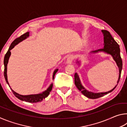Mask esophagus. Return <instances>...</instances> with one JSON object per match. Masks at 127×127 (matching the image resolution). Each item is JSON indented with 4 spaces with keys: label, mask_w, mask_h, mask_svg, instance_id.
<instances>
[{
    "label": "esophagus",
    "mask_w": 127,
    "mask_h": 127,
    "mask_svg": "<svg viewBox=\"0 0 127 127\" xmlns=\"http://www.w3.org/2000/svg\"><path fill=\"white\" fill-rule=\"evenodd\" d=\"M73 60H74L73 56L70 55L69 57H68L66 62V63H67V64H71L72 63V62L73 61Z\"/></svg>",
    "instance_id": "34e87169"
}]
</instances>
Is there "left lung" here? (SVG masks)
Instances as JSON below:
<instances>
[{
  "mask_svg": "<svg viewBox=\"0 0 127 127\" xmlns=\"http://www.w3.org/2000/svg\"><path fill=\"white\" fill-rule=\"evenodd\" d=\"M102 33H104V47L102 49H98L97 50L93 51L92 53H97L98 51H104L109 54H111L113 56L114 59L115 60L116 63L117 64L119 69V79H118L117 82V85L119 83L120 76H121V72L122 69V66H123V63H122V60L120 57V48L119 45L118 43L115 41L114 38L111 35L110 33L108 31L106 30H102ZM74 83L76 85V87H77L79 91H81L82 94L84 95L85 96L89 98H92V99H95L102 97V96L105 95L109 94V92L113 91L115 88L117 87V86L114 88L113 90H110L108 92H101V93H93V92H89L87 90H86L84 87L82 86V85L81 83L80 79L79 78L78 74L77 73L74 74Z\"/></svg>",
  "mask_w": 127,
  "mask_h": 127,
  "instance_id": "8db88e82",
  "label": "left lung"
}]
</instances>
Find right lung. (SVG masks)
<instances>
[{"label": "right lung", "mask_w": 127, "mask_h": 127, "mask_svg": "<svg viewBox=\"0 0 127 127\" xmlns=\"http://www.w3.org/2000/svg\"><path fill=\"white\" fill-rule=\"evenodd\" d=\"M29 36V32H26L25 33L23 34L22 35H21L19 37H17L12 42V44H10V46L9 47V49H8V51L7 53L5 54V56H4V78L5 79V81L8 83V85H9V83L8 82L7 79V64L8 62V60H9V57L10 55V50L14 48V46L17 45L18 43H19L21 41H22V40H25V38H26L27 37ZM57 69H55L54 72L53 73V79L54 78L55 74L58 71ZM10 87V86H9ZM53 87V84H51L49 88L47 89L45 91L43 92L41 94H36V95H21L16 93V92H14L13 90H12L13 93L14 95V96L17 97L18 99H20L22 101H25L26 102H31V103H35L37 102H40L41 101L44 99L45 98L48 97V96L50 94V92L51 91Z\"/></svg>", "instance_id": "obj_1"}]
</instances>
